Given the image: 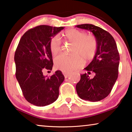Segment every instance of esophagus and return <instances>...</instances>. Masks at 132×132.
Segmentation results:
<instances>
[{
    "mask_svg": "<svg viewBox=\"0 0 132 132\" xmlns=\"http://www.w3.org/2000/svg\"><path fill=\"white\" fill-rule=\"evenodd\" d=\"M62 74H64V77L65 79H67L68 77V74H69V72H67V71H62Z\"/></svg>",
    "mask_w": 132,
    "mask_h": 132,
    "instance_id": "1",
    "label": "esophagus"
}]
</instances>
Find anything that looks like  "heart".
Wrapping results in <instances>:
<instances>
[{
  "label": "heart",
  "mask_w": 132,
  "mask_h": 132,
  "mask_svg": "<svg viewBox=\"0 0 132 132\" xmlns=\"http://www.w3.org/2000/svg\"><path fill=\"white\" fill-rule=\"evenodd\" d=\"M65 39L74 44L71 49V55H61L55 59V66L57 69L69 71L81 67L84 60H92L96 55L98 49L97 40L93 36L87 35L85 31L74 29L66 30L63 34ZM49 49L52 56L60 52L61 45L60 37L55 36L49 42Z\"/></svg>",
  "instance_id": "1"
}]
</instances>
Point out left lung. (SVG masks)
Masks as SVG:
<instances>
[{
    "mask_svg": "<svg viewBox=\"0 0 132 132\" xmlns=\"http://www.w3.org/2000/svg\"><path fill=\"white\" fill-rule=\"evenodd\" d=\"M76 27L92 32L98 43L96 55L85 68L89 74L93 72L94 77L90 79L86 73L81 74L76 91L82 99L99 101L110 94L117 79L120 55L117 45L111 34L101 27L89 24Z\"/></svg>",
    "mask_w": 132,
    "mask_h": 132,
    "instance_id": "1",
    "label": "left lung"
}]
</instances>
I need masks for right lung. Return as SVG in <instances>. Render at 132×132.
<instances>
[{
  "label": "right lung",
  "mask_w": 132,
  "mask_h": 132,
  "mask_svg": "<svg viewBox=\"0 0 132 132\" xmlns=\"http://www.w3.org/2000/svg\"><path fill=\"white\" fill-rule=\"evenodd\" d=\"M64 28L46 25L31 28L21 38L15 51L16 78L24 98L34 105H48L58 98L64 75L58 70L47 77L43 75V71L52 69L49 42Z\"/></svg>",
  "instance_id": "1"
}]
</instances>
